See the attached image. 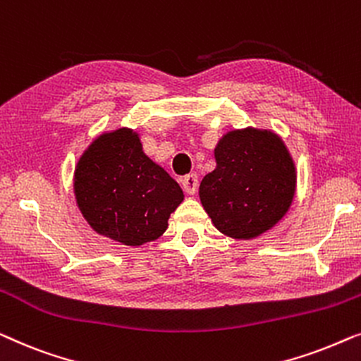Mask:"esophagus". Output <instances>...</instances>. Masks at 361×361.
Wrapping results in <instances>:
<instances>
[{"mask_svg":"<svg viewBox=\"0 0 361 361\" xmlns=\"http://www.w3.org/2000/svg\"><path fill=\"white\" fill-rule=\"evenodd\" d=\"M183 190H185L188 195H195L197 190V175L190 173L183 178Z\"/></svg>","mask_w":361,"mask_h":361,"instance_id":"esophagus-1","label":"esophagus"}]
</instances>
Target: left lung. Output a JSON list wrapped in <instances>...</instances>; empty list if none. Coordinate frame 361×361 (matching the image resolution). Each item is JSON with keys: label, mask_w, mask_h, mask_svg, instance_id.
<instances>
[{"label": "left lung", "mask_w": 361, "mask_h": 361, "mask_svg": "<svg viewBox=\"0 0 361 361\" xmlns=\"http://www.w3.org/2000/svg\"><path fill=\"white\" fill-rule=\"evenodd\" d=\"M216 169L201 181L200 197L217 231L253 238L286 214L296 169L283 140L270 130H232L214 150Z\"/></svg>", "instance_id": "8db88e82"}]
</instances>
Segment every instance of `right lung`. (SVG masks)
Masks as SVG:
<instances>
[{"label":"right lung","instance_id":"right-lung-1","mask_svg":"<svg viewBox=\"0 0 361 361\" xmlns=\"http://www.w3.org/2000/svg\"><path fill=\"white\" fill-rule=\"evenodd\" d=\"M73 181L88 224L130 247L159 238L185 197L178 183L144 154L139 135L126 128L99 135L85 150Z\"/></svg>","mask_w":361,"mask_h":361}]
</instances>
